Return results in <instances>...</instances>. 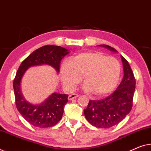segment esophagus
<instances>
[{
    "label": "esophagus",
    "mask_w": 151,
    "mask_h": 151,
    "mask_svg": "<svg viewBox=\"0 0 151 151\" xmlns=\"http://www.w3.org/2000/svg\"><path fill=\"white\" fill-rule=\"evenodd\" d=\"M78 96H79V95L77 94H70L68 96V99L69 100H72V99H75V98H77Z\"/></svg>",
    "instance_id": "esophagus-1"
}]
</instances>
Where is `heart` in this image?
I'll use <instances>...</instances> for the list:
<instances>
[{
    "mask_svg": "<svg viewBox=\"0 0 151 151\" xmlns=\"http://www.w3.org/2000/svg\"><path fill=\"white\" fill-rule=\"evenodd\" d=\"M121 66L117 59L101 52H85L65 60L61 65V81L65 88L73 90L83 77L84 90L95 96H107L117 86Z\"/></svg>",
    "mask_w": 151,
    "mask_h": 151,
    "instance_id": "heart-1",
    "label": "heart"
}]
</instances>
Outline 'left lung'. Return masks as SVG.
Instances as JSON below:
<instances>
[{"label": "left lung", "mask_w": 151, "mask_h": 151, "mask_svg": "<svg viewBox=\"0 0 151 151\" xmlns=\"http://www.w3.org/2000/svg\"><path fill=\"white\" fill-rule=\"evenodd\" d=\"M111 51L115 48L103 44L99 45ZM124 76L118 88L111 95L98 101H90L84 109L85 117L93 126L108 129L118 124L129 114L133 107V95L135 89V78L130 65L121 55Z\"/></svg>", "instance_id": "obj_1"}]
</instances>
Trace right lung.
Returning <instances> with one entry per match:
<instances>
[{
    "label": "right lung",
    "instance_id": "right-lung-1",
    "mask_svg": "<svg viewBox=\"0 0 151 151\" xmlns=\"http://www.w3.org/2000/svg\"><path fill=\"white\" fill-rule=\"evenodd\" d=\"M69 52L58 46L46 45L29 55L21 63L13 83L17 109L22 117L33 126L48 128L55 126L62 118L63 107L68 103V95L53 93L40 105H33L23 98L20 90V81L25 71L33 65H51L57 73L60 61Z\"/></svg>",
    "mask_w": 151,
    "mask_h": 151
}]
</instances>
